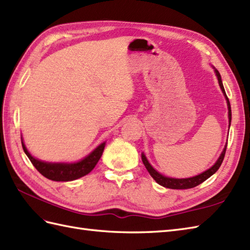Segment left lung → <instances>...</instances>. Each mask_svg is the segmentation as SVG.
<instances>
[{
  "label": "left lung",
  "instance_id": "obj_1",
  "mask_svg": "<svg viewBox=\"0 0 250 250\" xmlns=\"http://www.w3.org/2000/svg\"><path fill=\"white\" fill-rule=\"evenodd\" d=\"M215 73H216V75H217V79H218V83H220V87H221V89L223 91V93L225 94V96H226V100H227L228 111H229L228 112V114H229V127H230V122H231V107H230V103H229V100H228V97L226 95V92H225V89H224V86H223L220 72H218L217 70H215ZM226 148H227V145L225 146V148L223 150L222 155L220 156V158H218V160L215 162V164L212 167H210L209 169H207L206 172L202 173L200 175L195 176V177L186 178V179L168 178V177H166V176L159 174L148 163V161H147V159H146V157L144 156V154H142V161H143V164L145 166L146 169H147L148 173L150 174L151 177H153L158 182V184L163 186V187H166L167 188H177V190H184V188H191L196 187V186L202 184V182H204L205 180L208 179L209 177H211V176L214 174L217 171V169L220 168V167L222 166L225 154H226Z\"/></svg>",
  "mask_w": 250,
  "mask_h": 250
}]
</instances>
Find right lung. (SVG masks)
<instances>
[{
    "label": "right lung",
    "mask_w": 250,
    "mask_h": 250,
    "mask_svg": "<svg viewBox=\"0 0 250 250\" xmlns=\"http://www.w3.org/2000/svg\"><path fill=\"white\" fill-rule=\"evenodd\" d=\"M22 147L24 153L26 154L28 159L33 163V166L36 167V169H37L41 175H43L44 177L54 181H71L77 178H81L83 176L87 175L92 171L94 167L96 166V163L99 162L103 151H104L105 143H102L100 146H97L92 153L82 161L70 164L42 162L40 160L35 159L33 156H30L23 142Z\"/></svg>",
    "instance_id": "1"
}]
</instances>
